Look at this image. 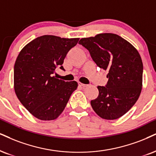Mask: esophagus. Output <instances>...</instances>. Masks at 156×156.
<instances>
[{"label": "esophagus", "mask_w": 156, "mask_h": 156, "mask_svg": "<svg viewBox=\"0 0 156 156\" xmlns=\"http://www.w3.org/2000/svg\"><path fill=\"white\" fill-rule=\"evenodd\" d=\"M79 85H80V86H82V87H87V84H82V83H81V82H79Z\"/></svg>", "instance_id": "obj_1"}]
</instances>
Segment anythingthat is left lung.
<instances>
[{"mask_svg": "<svg viewBox=\"0 0 156 156\" xmlns=\"http://www.w3.org/2000/svg\"><path fill=\"white\" fill-rule=\"evenodd\" d=\"M79 44L89 51L97 66L108 71L105 87L90 101L94 111L106 120L117 119L131 109L143 87V64L137 50L118 34L101 33L82 38Z\"/></svg>", "mask_w": 156, "mask_h": 156, "instance_id": "8db88e82", "label": "left lung"}]
</instances>
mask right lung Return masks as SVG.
<instances>
[{
    "mask_svg": "<svg viewBox=\"0 0 156 156\" xmlns=\"http://www.w3.org/2000/svg\"><path fill=\"white\" fill-rule=\"evenodd\" d=\"M80 38L43 35L27 44L19 53L13 71L15 93L32 116L42 121L57 119L78 87L53 76L67 53Z\"/></svg>",
    "mask_w": 156,
    "mask_h": 156,
    "instance_id": "right-lung-1",
    "label": "right lung"
}]
</instances>
